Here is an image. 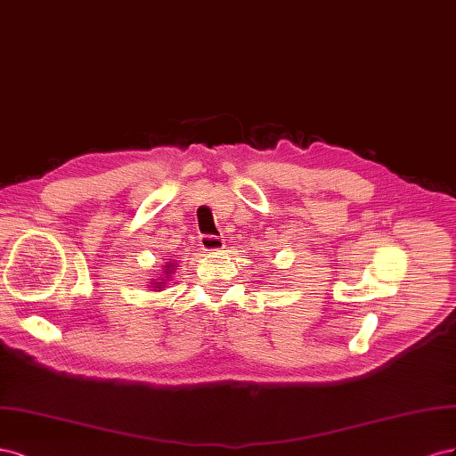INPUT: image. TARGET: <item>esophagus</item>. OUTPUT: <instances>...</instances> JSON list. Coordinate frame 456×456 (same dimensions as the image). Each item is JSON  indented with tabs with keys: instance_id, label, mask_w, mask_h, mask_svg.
Segmentation results:
<instances>
[{
	"instance_id": "obj_1",
	"label": "esophagus",
	"mask_w": 456,
	"mask_h": 456,
	"mask_svg": "<svg viewBox=\"0 0 456 456\" xmlns=\"http://www.w3.org/2000/svg\"><path fill=\"white\" fill-rule=\"evenodd\" d=\"M200 246H202V250H206V252H219V250H224L225 240L221 237H214V235H202L200 237Z\"/></svg>"
}]
</instances>
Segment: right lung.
Returning a JSON list of instances; mask_svg holds the SVG:
<instances>
[{
    "label": "right lung",
    "instance_id": "1",
    "mask_svg": "<svg viewBox=\"0 0 456 456\" xmlns=\"http://www.w3.org/2000/svg\"><path fill=\"white\" fill-rule=\"evenodd\" d=\"M172 269H175V265H174V264H167V265H166V271H164V275H166V279H162V281H154V282H151V284H154V289H159V290H160V289H164V284H166L164 281H167V277H170V275H172V273H174Z\"/></svg>",
    "mask_w": 456,
    "mask_h": 456
}]
</instances>
